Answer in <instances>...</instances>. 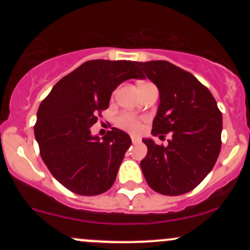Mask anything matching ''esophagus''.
<instances>
[{
  "mask_svg": "<svg viewBox=\"0 0 250 250\" xmlns=\"http://www.w3.org/2000/svg\"><path fill=\"white\" fill-rule=\"evenodd\" d=\"M132 141H133V144H137V143H139L140 141V138L139 137H135V135H132Z\"/></svg>",
  "mask_w": 250,
  "mask_h": 250,
  "instance_id": "34e87169",
  "label": "esophagus"
}]
</instances>
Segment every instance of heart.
Here are the masks:
<instances>
[{
    "instance_id": "heart-1",
    "label": "heart",
    "mask_w": 250,
    "mask_h": 250,
    "mask_svg": "<svg viewBox=\"0 0 250 250\" xmlns=\"http://www.w3.org/2000/svg\"><path fill=\"white\" fill-rule=\"evenodd\" d=\"M118 125L130 132H138L141 127V122L139 118L130 113H122L118 117Z\"/></svg>"
}]
</instances>
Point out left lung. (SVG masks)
<instances>
[{
    "label": "left lung",
    "mask_w": 250,
    "mask_h": 250,
    "mask_svg": "<svg viewBox=\"0 0 250 250\" xmlns=\"http://www.w3.org/2000/svg\"><path fill=\"white\" fill-rule=\"evenodd\" d=\"M137 65L160 90L153 135H172L166 146L143 140L147 146L140 162L144 176L156 192L184 195L200 185L218 160L223 116L208 88L190 72L166 60Z\"/></svg>",
    "instance_id": "left-lung-1"
}]
</instances>
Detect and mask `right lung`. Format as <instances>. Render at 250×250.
<instances>
[{
	"mask_svg": "<svg viewBox=\"0 0 250 250\" xmlns=\"http://www.w3.org/2000/svg\"><path fill=\"white\" fill-rule=\"evenodd\" d=\"M129 78H143L135 62L89 60L42 100L34 127L40 153L52 175L71 192L97 196L115 183L132 140L117 128L99 139L90 127L109 107L116 87Z\"/></svg>",
	"mask_w": 250,
	"mask_h": 250,
	"instance_id": "right-lung-1",
	"label": "right lung"
}]
</instances>
